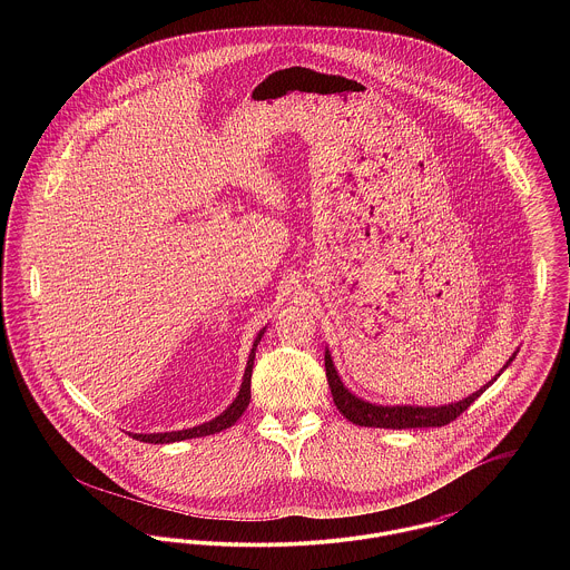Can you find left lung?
Listing matches in <instances>:
<instances>
[{
	"mask_svg": "<svg viewBox=\"0 0 570 570\" xmlns=\"http://www.w3.org/2000/svg\"><path fill=\"white\" fill-rule=\"evenodd\" d=\"M515 356L517 351L507 361V365L489 380L488 384H483L476 393L463 397L460 402L444 404V406H410V404L384 406V404H372L367 400H361L340 379L328 348H325V370L333 402L351 423L361 425V428H380V430H412V428H442V425H449L451 421H455L463 410H468L472 402H476L489 386L500 379V374L513 363Z\"/></svg>",
	"mask_w": 570,
	"mask_h": 570,
	"instance_id": "obj_1",
	"label": "left lung"
}]
</instances>
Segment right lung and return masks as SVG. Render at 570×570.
<instances>
[{
	"instance_id": "obj_1",
	"label": "right lung",
	"mask_w": 570,
	"mask_h": 570,
	"mask_svg": "<svg viewBox=\"0 0 570 570\" xmlns=\"http://www.w3.org/2000/svg\"><path fill=\"white\" fill-rule=\"evenodd\" d=\"M265 328L263 326L252 344V351L247 356V365H245L244 380H242V386H239V393L237 397L233 400V404L226 407L224 412H219L216 419L203 423V425H196L190 430H181V432H164V434H130L135 440L140 442H149V444H168V442H179V440H190V438H203V435L217 434V432H224L228 430L230 425H235L239 421V416L244 414L245 407L249 404L252 395H249V384H252V367H254V356H256V346L261 344L263 335H265Z\"/></svg>"
}]
</instances>
